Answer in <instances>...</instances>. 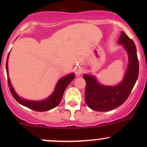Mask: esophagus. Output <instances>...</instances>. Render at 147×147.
I'll list each match as a JSON object with an SVG mask.
<instances>
[{
	"mask_svg": "<svg viewBox=\"0 0 147 147\" xmlns=\"http://www.w3.org/2000/svg\"><path fill=\"white\" fill-rule=\"evenodd\" d=\"M82 72H83V70H82V69L80 67H78V68L75 69V73L77 76H79L81 74H82Z\"/></svg>",
	"mask_w": 147,
	"mask_h": 147,
	"instance_id": "1",
	"label": "esophagus"
}]
</instances>
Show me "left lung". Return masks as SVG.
Instances as JSON below:
<instances>
[{
  "mask_svg": "<svg viewBox=\"0 0 147 147\" xmlns=\"http://www.w3.org/2000/svg\"><path fill=\"white\" fill-rule=\"evenodd\" d=\"M118 43L124 45L129 57L128 68L120 83L116 86H105L99 84L94 75H83L86 82V103L92 110L109 111L122 105L127 99L138 79L139 62L134 42L122 32Z\"/></svg>",
  "mask_w": 147,
  "mask_h": 147,
  "instance_id": "8db88e82",
  "label": "left lung"
}]
</instances>
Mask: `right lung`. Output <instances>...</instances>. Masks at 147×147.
Returning <instances> with one entry per match:
<instances>
[{"instance_id":"obj_1","label":"right lung","mask_w":147,"mask_h":147,"mask_svg":"<svg viewBox=\"0 0 147 147\" xmlns=\"http://www.w3.org/2000/svg\"><path fill=\"white\" fill-rule=\"evenodd\" d=\"M9 55L8 54L7 59L6 61V70L7 74L8 75V58H9ZM75 75L74 73H70L68 75H65L62 77L57 82L56 87H55V90L47 99H43L41 101H33L29 100V99H25L21 98V97L18 95V94L15 92L14 88L11 85V82L9 76L7 75V82L9 84V87L11 91V93L14 98L16 99L17 102L21 104V105L28 107L33 111H48L54 109L56 106L59 104L61 101L62 97H63L64 90H65L66 87L69 85V84L75 78Z\"/></svg>"}]
</instances>
